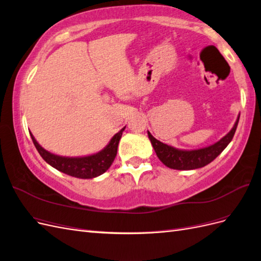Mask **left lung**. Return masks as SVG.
I'll use <instances>...</instances> for the list:
<instances>
[{
	"mask_svg": "<svg viewBox=\"0 0 261 261\" xmlns=\"http://www.w3.org/2000/svg\"><path fill=\"white\" fill-rule=\"evenodd\" d=\"M240 115L236 120L233 128L228 132L224 137L221 138L216 144L211 146L195 149V150H181L167 144L161 143L155 139L150 132H148V137L151 141V145L160 161L170 169L174 170H195L204 167V165L212 162L223 151L226 146L231 143L238 127Z\"/></svg>",
	"mask_w": 261,
	"mask_h": 261,
	"instance_id": "8db88e82",
	"label": "left lung"
}]
</instances>
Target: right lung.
Wrapping results in <instances>:
<instances>
[{
  "label": "right lung",
  "mask_w": 261,
  "mask_h": 261,
  "mask_svg": "<svg viewBox=\"0 0 261 261\" xmlns=\"http://www.w3.org/2000/svg\"><path fill=\"white\" fill-rule=\"evenodd\" d=\"M125 127L116 133L110 140V143L101 151L86 156H61L51 153L38 144V141L31 133L30 136L38 152L51 167L77 178H93L103 174L111 167L116 156L118 143H120Z\"/></svg>",
  "instance_id": "obj_1"
}]
</instances>
